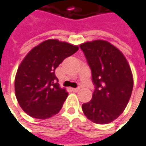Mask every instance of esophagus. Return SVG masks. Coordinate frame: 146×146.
<instances>
[{"instance_id":"34e87169","label":"esophagus","mask_w":146,"mask_h":146,"mask_svg":"<svg viewBox=\"0 0 146 146\" xmlns=\"http://www.w3.org/2000/svg\"><path fill=\"white\" fill-rule=\"evenodd\" d=\"M80 87H77V88H72L71 90H72V91H74V92H77V91H79L80 90Z\"/></svg>"}]
</instances>
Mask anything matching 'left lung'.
Segmentation results:
<instances>
[{"label":"left lung","mask_w":146,"mask_h":146,"mask_svg":"<svg viewBox=\"0 0 146 146\" xmlns=\"http://www.w3.org/2000/svg\"><path fill=\"white\" fill-rule=\"evenodd\" d=\"M80 48L91 69L94 85L93 98L82 104V110L95 123H109L122 113L131 98V68L123 54L107 41L87 42Z\"/></svg>","instance_id":"1"}]
</instances>
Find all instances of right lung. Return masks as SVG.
I'll return each mask as SVG.
<instances>
[{
    "mask_svg": "<svg viewBox=\"0 0 146 146\" xmlns=\"http://www.w3.org/2000/svg\"><path fill=\"white\" fill-rule=\"evenodd\" d=\"M78 47L56 39L33 48L19 66L15 91L19 104L29 116L46 119L58 113L67 97L61 89L55 70Z\"/></svg>",
    "mask_w": 146,
    "mask_h": 146,
    "instance_id": "right-lung-1",
    "label": "right lung"
}]
</instances>
